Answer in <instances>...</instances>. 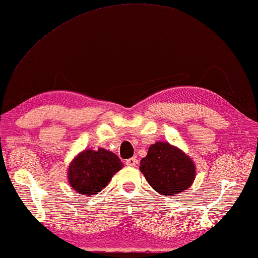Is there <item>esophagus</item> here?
Segmentation results:
<instances>
[{"label":"esophagus","mask_w":258,"mask_h":258,"mask_svg":"<svg viewBox=\"0 0 258 258\" xmlns=\"http://www.w3.org/2000/svg\"><path fill=\"white\" fill-rule=\"evenodd\" d=\"M137 163H138V160L136 158H130L125 161V165H128V167H136Z\"/></svg>","instance_id":"obj_1"}]
</instances>
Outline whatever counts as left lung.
I'll list each match as a JSON object with an SVG mask.
<instances>
[{"mask_svg":"<svg viewBox=\"0 0 258 258\" xmlns=\"http://www.w3.org/2000/svg\"><path fill=\"white\" fill-rule=\"evenodd\" d=\"M139 169L153 190L164 197H173L187 190L197 175L196 163L191 157L180 148L162 141L149 147Z\"/></svg>","mask_w":258,"mask_h":258,"instance_id":"1","label":"left lung"}]
</instances>
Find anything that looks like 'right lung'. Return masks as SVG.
<instances>
[{
    "label": "right lung",
    "mask_w": 258,
    "mask_h": 258,
    "mask_svg": "<svg viewBox=\"0 0 258 258\" xmlns=\"http://www.w3.org/2000/svg\"><path fill=\"white\" fill-rule=\"evenodd\" d=\"M123 167L120 159L104 148L85 149L68 165L71 187L82 196H95L108 185L111 177Z\"/></svg>",
    "instance_id": "obj_1"
}]
</instances>
